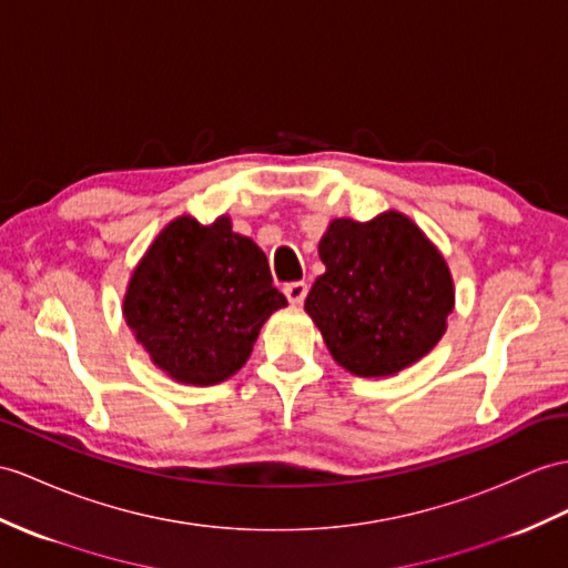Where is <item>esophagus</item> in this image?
Masks as SVG:
<instances>
[{
  "label": "esophagus",
  "mask_w": 568,
  "mask_h": 568,
  "mask_svg": "<svg viewBox=\"0 0 568 568\" xmlns=\"http://www.w3.org/2000/svg\"><path fill=\"white\" fill-rule=\"evenodd\" d=\"M284 294H286V298H288V303H292V306H301L303 298H306V294H308V284L306 282L286 284Z\"/></svg>",
  "instance_id": "34e87169"
}]
</instances>
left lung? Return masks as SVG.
Returning a JSON list of instances; mask_svg holds the SVG:
<instances>
[{"instance_id":"obj_1","label":"left lung","mask_w":568,"mask_h":568,"mask_svg":"<svg viewBox=\"0 0 568 568\" xmlns=\"http://www.w3.org/2000/svg\"><path fill=\"white\" fill-rule=\"evenodd\" d=\"M317 255L325 274L303 308L342 368L362 378L393 376L444 337L455 306L453 274L403 212L332 219Z\"/></svg>"}]
</instances>
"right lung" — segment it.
Returning <instances> with one entry per match:
<instances>
[{
	"mask_svg": "<svg viewBox=\"0 0 568 568\" xmlns=\"http://www.w3.org/2000/svg\"><path fill=\"white\" fill-rule=\"evenodd\" d=\"M286 306L265 253L231 229L175 216L130 274L124 323L151 364L185 385H216L251 358L260 327Z\"/></svg>",
	"mask_w": 568,
	"mask_h": 568,
	"instance_id": "obj_1",
	"label": "right lung"
}]
</instances>
